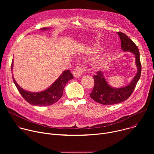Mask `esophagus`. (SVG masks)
Masks as SVG:
<instances>
[{
    "mask_svg": "<svg viewBox=\"0 0 154 154\" xmlns=\"http://www.w3.org/2000/svg\"><path fill=\"white\" fill-rule=\"evenodd\" d=\"M85 71V68L83 66H78L73 71V75L74 77H79L82 76L83 72Z\"/></svg>",
    "mask_w": 154,
    "mask_h": 154,
    "instance_id": "obj_1",
    "label": "esophagus"
}]
</instances>
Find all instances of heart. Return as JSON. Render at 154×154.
Wrapping results in <instances>:
<instances>
[{"label":"heart","instance_id":"1","mask_svg":"<svg viewBox=\"0 0 154 154\" xmlns=\"http://www.w3.org/2000/svg\"><path fill=\"white\" fill-rule=\"evenodd\" d=\"M100 49H101L100 45H99V43H96L92 47L91 50V52H97L99 51H100ZM105 57H106L105 54H100L98 57H97V58L95 60L94 63L96 67H98L99 66H100L102 64V63L104 61Z\"/></svg>","mask_w":154,"mask_h":154}]
</instances>
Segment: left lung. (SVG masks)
I'll use <instances>...</instances> for the list:
<instances>
[{
    "instance_id": "obj_1",
    "label": "left lung",
    "mask_w": 154,
    "mask_h": 154,
    "mask_svg": "<svg viewBox=\"0 0 154 154\" xmlns=\"http://www.w3.org/2000/svg\"><path fill=\"white\" fill-rule=\"evenodd\" d=\"M117 33L121 41L122 50L124 52H129L134 54L137 72L128 84L125 86L115 88L108 84L103 72L98 71L97 74L93 77L94 86L90 96L94 101L102 105H114L127 100L135 90L141 75V64L138 47L124 33L117 32Z\"/></svg>"
}]
</instances>
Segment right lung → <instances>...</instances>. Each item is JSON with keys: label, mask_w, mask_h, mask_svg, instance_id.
I'll return each mask as SVG.
<instances>
[{"label": "right lung", "mask_w": 154, "mask_h": 154, "mask_svg": "<svg viewBox=\"0 0 154 154\" xmlns=\"http://www.w3.org/2000/svg\"><path fill=\"white\" fill-rule=\"evenodd\" d=\"M51 28L45 27L40 30H47ZM13 60L11 63V71L13 70ZM13 79L19 92L27 102L35 106H48L56 103L62 97L66 85L69 80L74 79V77L69 70L64 71L47 89L39 92H31L25 90L17 83L13 76Z\"/></svg>", "instance_id": "right-lung-1"}]
</instances>
